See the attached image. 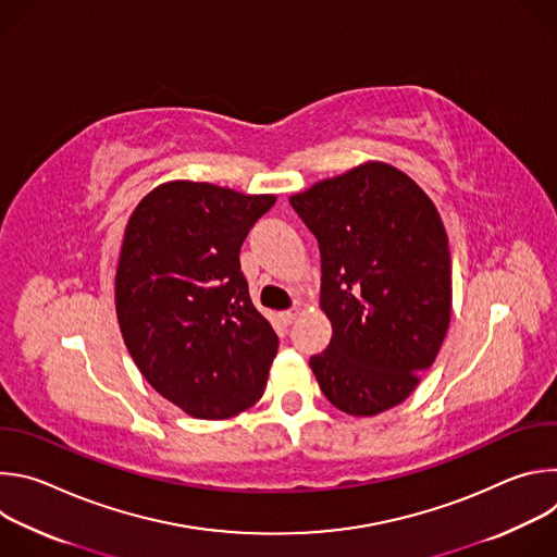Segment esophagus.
<instances>
[{
    "label": "esophagus",
    "mask_w": 557,
    "mask_h": 557,
    "mask_svg": "<svg viewBox=\"0 0 557 557\" xmlns=\"http://www.w3.org/2000/svg\"><path fill=\"white\" fill-rule=\"evenodd\" d=\"M297 314H299V308H290V310L282 312V317H284V322H286V324H293V322L297 320Z\"/></svg>",
    "instance_id": "34e87169"
}]
</instances>
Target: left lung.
I'll list each match as a JSON object with an SVG mask.
<instances>
[{
    "label": "left lung",
    "instance_id": "left-lung-1",
    "mask_svg": "<svg viewBox=\"0 0 557 557\" xmlns=\"http://www.w3.org/2000/svg\"><path fill=\"white\" fill-rule=\"evenodd\" d=\"M322 253L333 326L310 357L326 399L352 417L406 401L451 317V258L436 205L401 170L368 161L290 196Z\"/></svg>",
    "mask_w": 557,
    "mask_h": 557
}]
</instances>
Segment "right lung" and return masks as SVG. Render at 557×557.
Listing matches in <instances>:
<instances>
[{
  "label": "right lung",
  "instance_id": "add662e5",
  "mask_svg": "<svg viewBox=\"0 0 557 557\" xmlns=\"http://www.w3.org/2000/svg\"><path fill=\"white\" fill-rule=\"evenodd\" d=\"M275 200L170 181L127 220L114 280L121 335L147 383L194 419L235 417L264 392L277 335L249 297L240 247Z\"/></svg>",
  "mask_w": 557,
  "mask_h": 557
}]
</instances>
